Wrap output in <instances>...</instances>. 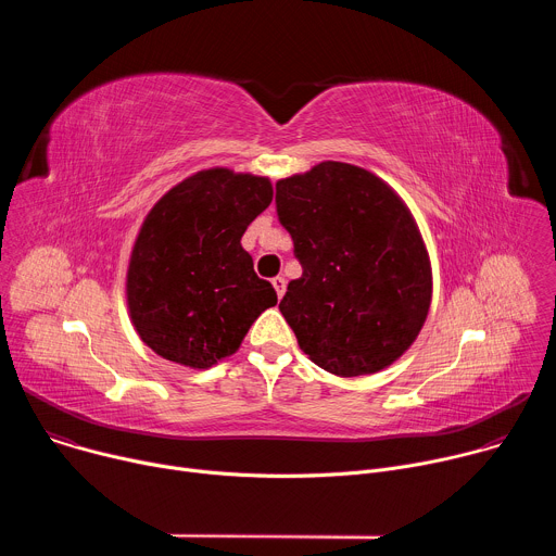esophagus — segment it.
Wrapping results in <instances>:
<instances>
[{
	"instance_id": "1",
	"label": "esophagus",
	"mask_w": 556,
	"mask_h": 556,
	"mask_svg": "<svg viewBox=\"0 0 556 556\" xmlns=\"http://www.w3.org/2000/svg\"><path fill=\"white\" fill-rule=\"evenodd\" d=\"M273 288H275L277 296L281 299L283 292H286V279H283V277H273Z\"/></svg>"
}]
</instances>
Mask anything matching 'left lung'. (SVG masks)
<instances>
[{
  "label": "left lung",
  "instance_id": "left-lung-1",
  "mask_svg": "<svg viewBox=\"0 0 556 556\" xmlns=\"http://www.w3.org/2000/svg\"><path fill=\"white\" fill-rule=\"evenodd\" d=\"M301 277L279 309L312 363L350 378L401 358L425 326L431 266L420 230L380 178L321 163L277 182Z\"/></svg>",
  "mask_w": 556,
  "mask_h": 556
}]
</instances>
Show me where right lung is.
<instances>
[{
  "label": "right lung",
  "instance_id": "add662e5",
  "mask_svg": "<svg viewBox=\"0 0 556 556\" xmlns=\"http://www.w3.org/2000/svg\"><path fill=\"white\" fill-rule=\"evenodd\" d=\"M270 202L268 178L206 169L149 211L129 260L127 305L157 356L206 369L240 348L257 316L277 303L242 249L249 224Z\"/></svg>",
  "mask_w": 556,
  "mask_h": 556
}]
</instances>
